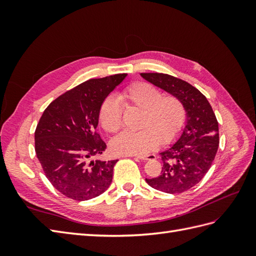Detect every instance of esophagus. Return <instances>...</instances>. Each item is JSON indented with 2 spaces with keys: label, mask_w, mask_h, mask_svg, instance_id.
I'll return each mask as SVG.
<instances>
[{
  "label": "esophagus",
  "mask_w": 256,
  "mask_h": 256,
  "mask_svg": "<svg viewBox=\"0 0 256 256\" xmlns=\"http://www.w3.org/2000/svg\"><path fill=\"white\" fill-rule=\"evenodd\" d=\"M135 158H138L140 160H155L156 156L154 154H148V155H140V156H133Z\"/></svg>",
  "instance_id": "obj_1"
}]
</instances>
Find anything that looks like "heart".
<instances>
[{
    "label": "heart",
    "instance_id": "b5f03b06",
    "mask_svg": "<svg viewBox=\"0 0 256 256\" xmlns=\"http://www.w3.org/2000/svg\"><path fill=\"white\" fill-rule=\"evenodd\" d=\"M126 108L140 110L138 132H123L111 142L114 154L123 156L144 155L162 143L175 138L186 121V111L175 96H162L160 90L148 82H136L120 92L118 100L108 96L100 108V123L108 133H116L122 125V110Z\"/></svg>",
    "mask_w": 256,
    "mask_h": 256
}]
</instances>
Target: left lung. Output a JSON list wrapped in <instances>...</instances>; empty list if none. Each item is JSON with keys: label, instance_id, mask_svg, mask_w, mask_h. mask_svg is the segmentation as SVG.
<instances>
[{"label": "left lung", "instance_id": "8db88e82", "mask_svg": "<svg viewBox=\"0 0 256 256\" xmlns=\"http://www.w3.org/2000/svg\"><path fill=\"white\" fill-rule=\"evenodd\" d=\"M146 80L182 102L186 121L178 138L160 153V176L146 178L150 187L167 194L196 186L210 170L219 148V125L206 98L190 84L166 74H140Z\"/></svg>", "mask_w": 256, "mask_h": 256}]
</instances>
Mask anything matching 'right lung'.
<instances>
[{"label":"right lung","mask_w":256,"mask_h":256,"mask_svg":"<svg viewBox=\"0 0 256 256\" xmlns=\"http://www.w3.org/2000/svg\"><path fill=\"white\" fill-rule=\"evenodd\" d=\"M126 76L84 81L54 100L37 124V158L48 180L68 198L89 200L110 187L118 160H94L106 148L96 130L103 101Z\"/></svg>","instance_id":"add662e5"}]
</instances>
